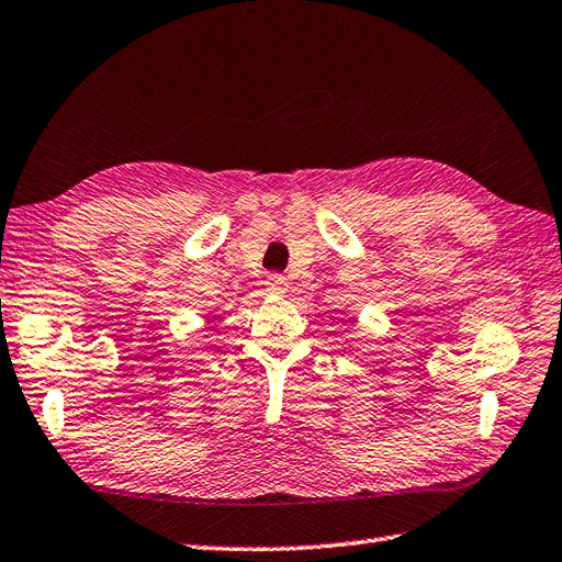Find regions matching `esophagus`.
<instances>
[{"label":"esophagus","mask_w":562,"mask_h":562,"mask_svg":"<svg viewBox=\"0 0 562 562\" xmlns=\"http://www.w3.org/2000/svg\"><path fill=\"white\" fill-rule=\"evenodd\" d=\"M265 285H267L269 293H279L281 295V293L289 291V279H285L283 273H269Z\"/></svg>","instance_id":"1"}]
</instances>
